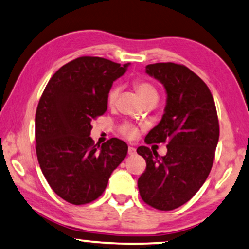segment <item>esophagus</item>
<instances>
[{"instance_id":"obj_1","label":"esophagus","mask_w":249,"mask_h":249,"mask_svg":"<svg viewBox=\"0 0 249 249\" xmlns=\"http://www.w3.org/2000/svg\"><path fill=\"white\" fill-rule=\"evenodd\" d=\"M128 155H134L135 154V148L133 147V145H128Z\"/></svg>"}]
</instances>
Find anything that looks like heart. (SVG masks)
Wrapping results in <instances>:
<instances>
[{
  "label": "heart",
  "instance_id": "heart-1",
  "mask_svg": "<svg viewBox=\"0 0 249 249\" xmlns=\"http://www.w3.org/2000/svg\"><path fill=\"white\" fill-rule=\"evenodd\" d=\"M133 88L144 105L149 104V102H156L158 100L157 88H156V86L149 81H145V79H142V78L135 79L133 82ZM118 94H119L118 86H112L111 90L109 91L108 98H107V102L110 107H112V106L115 105L116 100H117ZM119 132H121V134L124 135L125 138L132 139L137 137L138 128L135 125L132 124V123L125 122L123 123L121 127H119Z\"/></svg>",
  "mask_w": 249,
  "mask_h": 249
}]
</instances>
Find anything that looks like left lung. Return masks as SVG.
Masks as SVG:
<instances>
[{
  "label": "left lung",
  "instance_id": "1",
  "mask_svg": "<svg viewBox=\"0 0 249 249\" xmlns=\"http://www.w3.org/2000/svg\"><path fill=\"white\" fill-rule=\"evenodd\" d=\"M165 86V114L144 139L147 144L167 142V154L141 145L137 152L147 167L138 180L142 200L159 211H172L191 199L213 166L220 135L216 107L208 86L183 65L159 62L145 67Z\"/></svg>",
  "mask_w": 249,
  "mask_h": 249
}]
</instances>
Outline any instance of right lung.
I'll return each mask as SVG.
<instances>
[{
    "label": "right lung",
    "instance_id": "right-lung-1",
    "mask_svg": "<svg viewBox=\"0 0 249 249\" xmlns=\"http://www.w3.org/2000/svg\"><path fill=\"white\" fill-rule=\"evenodd\" d=\"M128 65L100 57H79L50 79L35 115L36 155L42 173L59 197L84 205L104 194L127 144L112 138L97 147L91 122L104 115L112 83Z\"/></svg>",
    "mask_w": 249,
    "mask_h": 249
}]
</instances>
